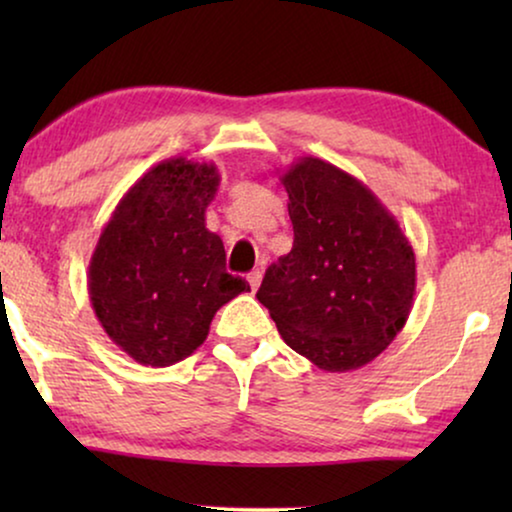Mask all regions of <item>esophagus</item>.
<instances>
[{
    "label": "esophagus",
    "instance_id": "esophagus-1",
    "mask_svg": "<svg viewBox=\"0 0 512 512\" xmlns=\"http://www.w3.org/2000/svg\"><path fill=\"white\" fill-rule=\"evenodd\" d=\"M261 279H263L261 270H254V272H251V275L247 277V282H249V286H251V291H258V286H261Z\"/></svg>",
    "mask_w": 512,
    "mask_h": 512
}]
</instances>
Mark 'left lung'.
I'll return each instance as SVG.
<instances>
[{"instance_id": "obj_1", "label": "left lung", "mask_w": 512, "mask_h": 512, "mask_svg": "<svg viewBox=\"0 0 512 512\" xmlns=\"http://www.w3.org/2000/svg\"><path fill=\"white\" fill-rule=\"evenodd\" d=\"M293 249L265 272L256 298L286 345L328 373L366 366L410 317L415 251L396 216L352 174L321 158L282 172Z\"/></svg>"}]
</instances>
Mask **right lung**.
Returning <instances> with one entry per match:
<instances>
[{
	"mask_svg": "<svg viewBox=\"0 0 512 512\" xmlns=\"http://www.w3.org/2000/svg\"><path fill=\"white\" fill-rule=\"evenodd\" d=\"M219 181L214 163L177 156L153 165L118 202L90 256L95 317L142 366L191 356L214 314L251 291L228 275L221 237L205 226Z\"/></svg>",
	"mask_w": 512,
	"mask_h": 512,
	"instance_id": "add662e5",
	"label": "right lung"
}]
</instances>
